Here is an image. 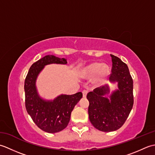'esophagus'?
Returning a JSON list of instances; mask_svg holds the SVG:
<instances>
[{
  "mask_svg": "<svg viewBox=\"0 0 155 155\" xmlns=\"http://www.w3.org/2000/svg\"><path fill=\"white\" fill-rule=\"evenodd\" d=\"M87 93H88V91H87V90H84L83 91V97L84 98H85V97H87Z\"/></svg>",
  "mask_w": 155,
  "mask_h": 155,
  "instance_id": "obj_1",
  "label": "esophagus"
}]
</instances>
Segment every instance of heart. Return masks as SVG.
Returning <instances> with one entry per match:
<instances>
[{"instance_id": "1", "label": "heart", "mask_w": 155, "mask_h": 155, "mask_svg": "<svg viewBox=\"0 0 155 155\" xmlns=\"http://www.w3.org/2000/svg\"><path fill=\"white\" fill-rule=\"evenodd\" d=\"M109 74V68L106 64H101L98 62H93L83 68L80 71L82 77L89 78L93 77L94 84L103 83Z\"/></svg>"}]
</instances>
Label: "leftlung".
<instances>
[{
	"mask_svg": "<svg viewBox=\"0 0 155 155\" xmlns=\"http://www.w3.org/2000/svg\"><path fill=\"white\" fill-rule=\"evenodd\" d=\"M110 57L113 67L109 81L117 82L118 89L110 94V99L104 97L110 93L107 84L94 88L87 95L91 123L103 132L117 130L123 126L134 103L133 81L127 65L116 56L110 54Z\"/></svg>",
	"mask_w": 155,
	"mask_h": 155,
	"instance_id": "left-lung-1",
	"label": "left lung"
}]
</instances>
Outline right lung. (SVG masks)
I'll use <instances>...</instances> for the list:
<instances>
[{
  "label": "right lung",
  "mask_w": 155,
  "mask_h": 155,
  "mask_svg": "<svg viewBox=\"0 0 155 155\" xmlns=\"http://www.w3.org/2000/svg\"><path fill=\"white\" fill-rule=\"evenodd\" d=\"M67 63V59L64 58L47 55L32 64L25 78L26 109L37 127L48 133H58L67 127L71 112L83 97V93L78 92L72 95L61 94L53 101H47L39 96L36 81L45 66Z\"/></svg>",
  "instance_id": "right-lung-1"
}]
</instances>
